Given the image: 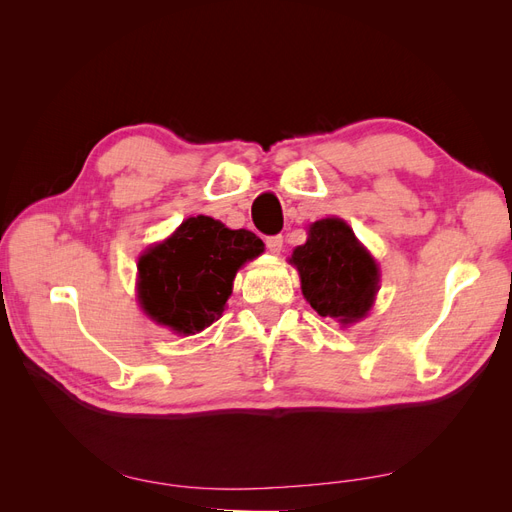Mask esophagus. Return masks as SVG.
<instances>
[{
	"instance_id": "obj_1",
	"label": "esophagus",
	"mask_w": 512,
	"mask_h": 512,
	"mask_svg": "<svg viewBox=\"0 0 512 512\" xmlns=\"http://www.w3.org/2000/svg\"><path fill=\"white\" fill-rule=\"evenodd\" d=\"M267 247L271 254H280L284 250V237L282 235H273V237H267Z\"/></svg>"
}]
</instances>
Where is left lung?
<instances>
[{
	"label": "left lung",
	"mask_w": 512,
	"mask_h": 512,
	"mask_svg": "<svg viewBox=\"0 0 512 512\" xmlns=\"http://www.w3.org/2000/svg\"><path fill=\"white\" fill-rule=\"evenodd\" d=\"M290 265L299 271L303 297L324 318L348 327L374 305L378 265L344 220L327 218L309 226L307 241L292 252Z\"/></svg>",
	"instance_id": "1"
}]
</instances>
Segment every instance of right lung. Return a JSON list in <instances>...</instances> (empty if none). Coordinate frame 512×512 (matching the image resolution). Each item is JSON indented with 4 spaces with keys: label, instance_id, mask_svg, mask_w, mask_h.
<instances>
[{
    "label": "right lung",
    "instance_id": "1",
    "mask_svg": "<svg viewBox=\"0 0 512 512\" xmlns=\"http://www.w3.org/2000/svg\"><path fill=\"white\" fill-rule=\"evenodd\" d=\"M262 252L265 243L250 230L209 215L188 218L138 258V301L151 320L194 335L222 316L237 271Z\"/></svg>",
    "mask_w": 512,
    "mask_h": 512
}]
</instances>
